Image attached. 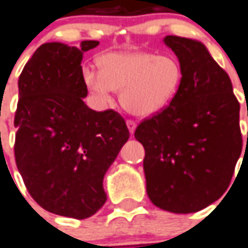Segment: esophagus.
<instances>
[{
  "label": "esophagus",
  "instance_id": "1",
  "mask_svg": "<svg viewBox=\"0 0 248 248\" xmlns=\"http://www.w3.org/2000/svg\"><path fill=\"white\" fill-rule=\"evenodd\" d=\"M127 125H128V129H129V132L131 133L135 132V129H136V121L127 120Z\"/></svg>",
  "mask_w": 248,
  "mask_h": 248
}]
</instances>
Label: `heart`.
<instances>
[{
  "instance_id": "obj_1",
  "label": "heart",
  "mask_w": 248,
  "mask_h": 248,
  "mask_svg": "<svg viewBox=\"0 0 248 248\" xmlns=\"http://www.w3.org/2000/svg\"><path fill=\"white\" fill-rule=\"evenodd\" d=\"M99 72L84 69L88 91L103 103L112 91H121L123 107L132 115L152 116L176 96L183 80L182 65L173 56L151 52H112L100 56Z\"/></svg>"
}]
</instances>
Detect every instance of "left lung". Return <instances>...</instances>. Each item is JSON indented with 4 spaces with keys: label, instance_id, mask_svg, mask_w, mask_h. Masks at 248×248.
Wrapping results in <instances>:
<instances>
[{
    "label": "left lung",
    "instance_id": "obj_1",
    "mask_svg": "<svg viewBox=\"0 0 248 248\" xmlns=\"http://www.w3.org/2000/svg\"><path fill=\"white\" fill-rule=\"evenodd\" d=\"M164 43L177 56L183 80L164 109L140 121L135 138L145 149L151 202L189 214L217 202L231 183L243 145L240 104L228 75L203 44L177 36Z\"/></svg>",
    "mask_w": 248,
    "mask_h": 248
}]
</instances>
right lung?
<instances>
[{"label": "right lung", "instance_id": "obj_1", "mask_svg": "<svg viewBox=\"0 0 248 248\" xmlns=\"http://www.w3.org/2000/svg\"><path fill=\"white\" fill-rule=\"evenodd\" d=\"M81 49L48 43L37 49L18 78L15 157L28 192L44 210L85 219L107 202L103 179L129 138L113 109H89Z\"/></svg>", "mask_w": 248, "mask_h": 248}]
</instances>
